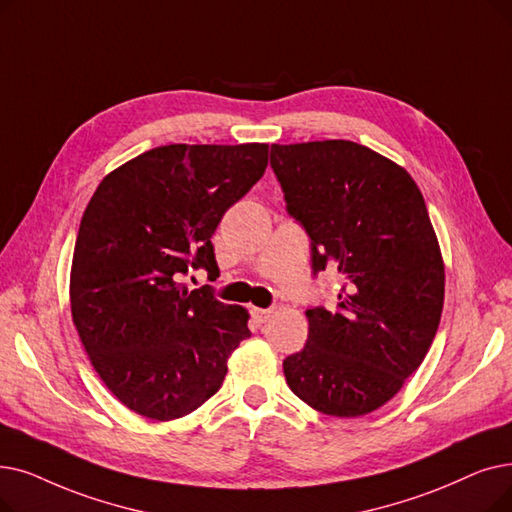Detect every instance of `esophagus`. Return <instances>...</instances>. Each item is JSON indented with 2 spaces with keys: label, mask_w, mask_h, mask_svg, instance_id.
<instances>
[{
  "label": "esophagus",
  "mask_w": 512,
  "mask_h": 512,
  "mask_svg": "<svg viewBox=\"0 0 512 512\" xmlns=\"http://www.w3.org/2000/svg\"><path fill=\"white\" fill-rule=\"evenodd\" d=\"M270 314H272V309H261V307H253V316L259 320V322H265L270 318Z\"/></svg>",
  "instance_id": "34e87169"
}]
</instances>
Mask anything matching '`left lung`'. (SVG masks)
Returning <instances> with one entry per match:
<instances>
[{"mask_svg":"<svg viewBox=\"0 0 512 512\" xmlns=\"http://www.w3.org/2000/svg\"><path fill=\"white\" fill-rule=\"evenodd\" d=\"M270 165L311 272L343 280L335 311H305L286 383L322 414L364 416L402 389L439 326L446 274L425 198L406 169L349 140L272 144Z\"/></svg>","mask_w":512,"mask_h":512,"instance_id":"1","label":"left lung"}]
</instances>
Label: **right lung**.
<instances>
[{
    "label": "right lung",
    "instance_id": "1",
    "mask_svg": "<svg viewBox=\"0 0 512 512\" xmlns=\"http://www.w3.org/2000/svg\"><path fill=\"white\" fill-rule=\"evenodd\" d=\"M268 167V144H169L108 173L75 242L71 309L81 343L121 404L152 420L194 412L251 337L244 307L182 282L219 276L211 236Z\"/></svg>",
    "mask_w": 512,
    "mask_h": 512
}]
</instances>
